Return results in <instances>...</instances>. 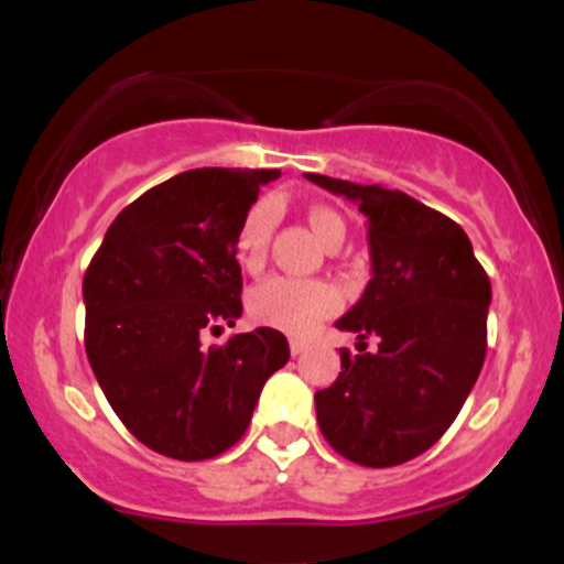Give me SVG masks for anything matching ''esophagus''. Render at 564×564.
Instances as JSON below:
<instances>
[{"label":"esophagus","instance_id":"34e87169","mask_svg":"<svg viewBox=\"0 0 564 564\" xmlns=\"http://www.w3.org/2000/svg\"><path fill=\"white\" fill-rule=\"evenodd\" d=\"M307 347H310V345H307V341H304V339H291V341H289L291 355H302Z\"/></svg>","mask_w":564,"mask_h":564}]
</instances>
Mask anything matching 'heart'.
<instances>
[{
  "label": "heart",
  "instance_id": "b5f03b06",
  "mask_svg": "<svg viewBox=\"0 0 564 564\" xmlns=\"http://www.w3.org/2000/svg\"><path fill=\"white\" fill-rule=\"evenodd\" d=\"M273 223L275 215L268 200H260L246 212L241 225H238L236 241H232L236 260L243 270H260L268 260ZM307 225L323 246L339 241V238L345 241V219L328 206H310ZM336 304H339V296H336L332 283L315 281V278L273 275L251 289L249 315L262 326L304 336L313 332L326 315H332Z\"/></svg>",
  "mask_w": 564,
  "mask_h": 564
}]
</instances>
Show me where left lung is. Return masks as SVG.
Listing matches in <instances>:
<instances>
[{"instance_id": "1", "label": "left lung", "mask_w": 564, "mask_h": 564, "mask_svg": "<svg viewBox=\"0 0 564 564\" xmlns=\"http://www.w3.org/2000/svg\"><path fill=\"white\" fill-rule=\"evenodd\" d=\"M310 183L358 204L368 217L371 281L336 321L358 334L341 371L315 392L323 437L360 467H398L430 451L475 387L488 347L490 281L467 232L403 191L326 174ZM366 338L378 349L366 354Z\"/></svg>"}]
</instances>
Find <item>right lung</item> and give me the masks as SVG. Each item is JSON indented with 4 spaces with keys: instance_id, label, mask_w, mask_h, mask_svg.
Here are the masks:
<instances>
[{
    "instance_id": "1",
    "label": "right lung",
    "mask_w": 564,
    "mask_h": 564,
    "mask_svg": "<svg viewBox=\"0 0 564 564\" xmlns=\"http://www.w3.org/2000/svg\"><path fill=\"white\" fill-rule=\"evenodd\" d=\"M278 170H191L121 209L84 273V347L121 424L161 456L204 462L243 437L260 392L286 366L275 328L200 347L241 315L232 241Z\"/></svg>"
}]
</instances>
